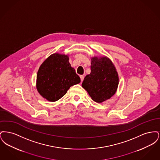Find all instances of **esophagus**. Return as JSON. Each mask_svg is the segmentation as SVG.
Instances as JSON below:
<instances>
[{
    "label": "esophagus",
    "mask_w": 160,
    "mask_h": 160,
    "mask_svg": "<svg viewBox=\"0 0 160 160\" xmlns=\"http://www.w3.org/2000/svg\"><path fill=\"white\" fill-rule=\"evenodd\" d=\"M84 76L83 75H82V76H80V79H81V82H83L84 80Z\"/></svg>",
    "instance_id": "obj_1"
}]
</instances>
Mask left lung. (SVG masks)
Wrapping results in <instances>:
<instances>
[{
  "mask_svg": "<svg viewBox=\"0 0 160 160\" xmlns=\"http://www.w3.org/2000/svg\"><path fill=\"white\" fill-rule=\"evenodd\" d=\"M91 71L84 77L82 87L97 102L110 99L116 93L119 84L118 74L113 62L106 56L93 57Z\"/></svg>",
  "mask_w": 160,
  "mask_h": 160,
  "instance_id": "1",
  "label": "left lung"
}]
</instances>
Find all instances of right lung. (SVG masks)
I'll return each mask as SVG.
<instances>
[{"mask_svg":"<svg viewBox=\"0 0 160 160\" xmlns=\"http://www.w3.org/2000/svg\"><path fill=\"white\" fill-rule=\"evenodd\" d=\"M80 82V78L71 67L68 56L54 53L38 69L37 89L43 98L54 102L64 96L71 86Z\"/></svg>","mask_w":160,"mask_h":160,"instance_id":"obj_1","label":"right lung"}]
</instances>
